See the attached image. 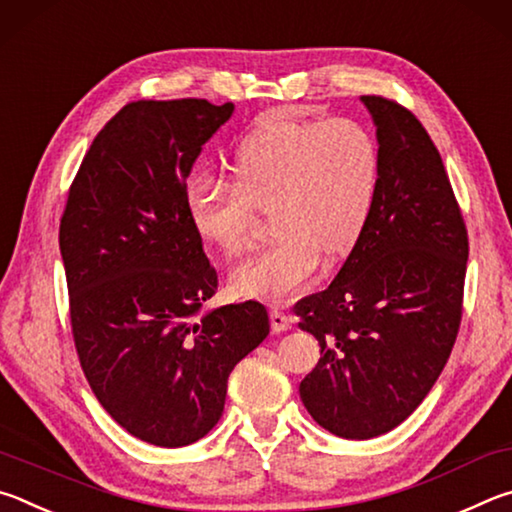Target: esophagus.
Returning a JSON list of instances; mask_svg holds the SVG:
<instances>
[{
	"mask_svg": "<svg viewBox=\"0 0 512 512\" xmlns=\"http://www.w3.org/2000/svg\"><path fill=\"white\" fill-rule=\"evenodd\" d=\"M270 324L274 333H285V330L292 328V317L285 315L281 308H272L270 312Z\"/></svg>",
	"mask_w": 512,
	"mask_h": 512,
	"instance_id": "34e87169",
	"label": "esophagus"
}]
</instances>
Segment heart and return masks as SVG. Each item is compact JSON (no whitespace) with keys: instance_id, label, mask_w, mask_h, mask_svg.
<instances>
[{"instance_id":"obj_1","label":"heart","mask_w":512,"mask_h":512,"mask_svg":"<svg viewBox=\"0 0 512 512\" xmlns=\"http://www.w3.org/2000/svg\"><path fill=\"white\" fill-rule=\"evenodd\" d=\"M231 184L202 175L188 186V218L204 242L238 254L258 213L276 236L229 276L238 297L283 301L328 258L351 251L378 202V139L355 119H267L231 155Z\"/></svg>"}]
</instances>
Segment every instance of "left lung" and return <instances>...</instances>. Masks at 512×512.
Listing matches in <instances>:
<instances>
[{"instance_id":"1","label":"left lung","mask_w":512,"mask_h":512,"mask_svg":"<svg viewBox=\"0 0 512 512\" xmlns=\"http://www.w3.org/2000/svg\"><path fill=\"white\" fill-rule=\"evenodd\" d=\"M362 101L378 125V202L335 281L294 306L299 328L321 346L301 400L348 441L391 432L434 387L459 335L470 251L423 123L391 98Z\"/></svg>"}]
</instances>
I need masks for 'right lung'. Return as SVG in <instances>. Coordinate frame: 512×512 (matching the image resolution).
Masks as SVG:
<instances>
[{
    "label": "right lung",
    "mask_w": 512,
    "mask_h": 512,
    "mask_svg": "<svg viewBox=\"0 0 512 512\" xmlns=\"http://www.w3.org/2000/svg\"><path fill=\"white\" fill-rule=\"evenodd\" d=\"M231 112L204 98L128 103L85 152L60 218L85 378L125 432L157 447L209 434L233 366L270 335L258 301L202 312L218 272L188 218L186 177Z\"/></svg>",
    "instance_id": "1"
}]
</instances>
